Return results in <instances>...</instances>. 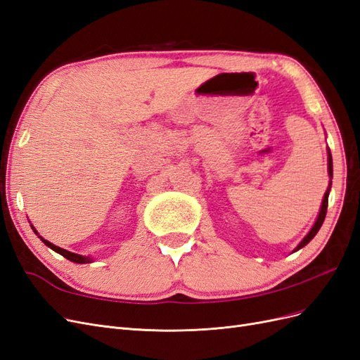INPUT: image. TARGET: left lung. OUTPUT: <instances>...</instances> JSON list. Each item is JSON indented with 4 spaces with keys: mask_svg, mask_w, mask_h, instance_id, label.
I'll return each instance as SVG.
<instances>
[{
    "mask_svg": "<svg viewBox=\"0 0 360 360\" xmlns=\"http://www.w3.org/2000/svg\"><path fill=\"white\" fill-rule=\"evenodd\" d=\"M328 171H329V177H330V181H329V188H328V191H326V193H324V197H323V202H321V209H320V213H319V217H317V221H315V224H314V226L311 228V231L304 236V238L303 240L297 245V248L294 249V252H296V250H299V249H302L303 246H307L312 238L315 237V234L319 233V230L321 228V225H323V222H324V217H326V213H328V202H329V192H330V186H332V177H333V163H332V155H330V151H328Z\"/></svg>",
    "mask_w": 360,
    "mask_h": 360,
    "instance_id": "left-lung-1",
    "label": "left lung"
}]
</instances>
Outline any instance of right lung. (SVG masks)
<instances>
[{"instance_id": "right-lung-1", "label": "right lung", "mask_w": 360, "mask_h": 360, "mask_svg": "<svg viewBox=\"0 0 360 360\" xmlns=\"http://www.w3.org/2000/svg\"><path fill=\"white\" fill-rule=\"evenodd\" d=\"M32 230H34V233H36V234H39V233L36 231V228H32ZM39 237H40V236H39ZM40 240H41L43 243H45L46 246H49L52 250H56V252H58L60 255H63L64 258H68V259L73 261V263L85 264V263H91V261H93V258H91V257H82V255H78V254L69 252V250H66V249H63V248H58V246H56V245H52L51 242L45 240V238H43V237H40Z\"/></svg>"}]
</instances>
